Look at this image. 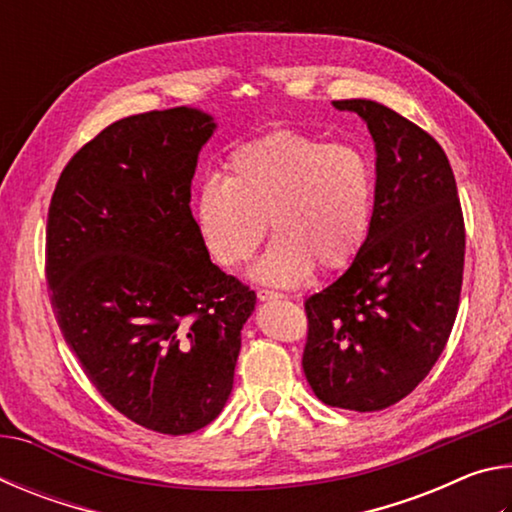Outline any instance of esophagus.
I'll return each mask as SVG.
<instances>
[{"label":"esophagus","mask_w":512,"mask_h":512,"mask_svg":"<svg viewBox=\"0 0 512 512\" xmlns=\"http://www.w3.org/2000/svg\"><path fill=\"white\" fill-rule=\"evenodd\" d=\"M257 298L259 300H277V298H284V296H282V293H277V291H271V289H259Z\"/></svg>","instance_id":"1"}]
</instances>
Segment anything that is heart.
<instances>
[{"label":"heart","instance_id":"obj_1","mask_svg":"<svg viewBox=\"0 0 512 512\" xmlns=\"http://www.w3.org/2000/svg\"><path fill=\"white\" fill-rule=\"evenodd\" d=\"M375 169L345 142L275 131L237 146L225 180L196 187L194 219L210 255L225 268L246 264L266 237L273 244L255 266L257 280L293 287L318 266L341 271L366 244Z\"/></svg>","mask_w":512,"mask_h":512}]
</instances>
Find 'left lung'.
Returning a JSON list of instances; mask_svg holds the SVG:
<instances>
[{"label":"left lung","instance_id":"obj_1","mask_svg":"<svg viewBox=\"0 0 512 512\" xmlns=\"http://www.w3.org/2000/svg\"><path fill=\"white\" fill-rule=\"evenodd\" d=\"M377 149L375 210L361 253L305 300L302 368L318 400L381 411L443 354L463 287L465 223L452 164L433 137L377 101H334Z\"/></svg>","mask_w":512,"mask_h":512}]
</instances>
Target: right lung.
Instances as JSON below:
<instances>
[{
  "instance_id": "add662e5",
  "label": "right lung",
  "mask_w": 512,
  "mask_h": 512,
  "mask_svg": "<svg viewBox=\"0 0 512 512\" xmlns=\"http://www.w3.org/2000/svg\"><path fill=\"white\" fill-rule=\"evenodd\" d=\"M214 133L194 108L119 119L60 173L47 282L60 332L103 400L183 436L228 402L255 291L210 262L189 198Z\"/></svg>"
}]
</instances>
